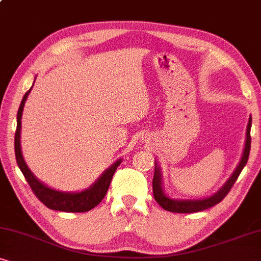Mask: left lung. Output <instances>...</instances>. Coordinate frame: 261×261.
<instances>
[{"label":"left lung","instance_id":"obj_1","mask_svg":"<svg viewBox=\"0 0 261 261\" xmlns=\"http://www.w3.org/2000/svg\"><path fill=\"white\" fill-rule=\"evenodd\" d=\"M251 125H252V118H249L248 125H247V139H246V145L244 150V155L240 161L239 166L236 169V171L233 172V175L230 176V178L226 182V185L219 190L215 195H213L208 199L204 200H193V201H177V200H171L168 196L164 195L163 189H162V183H161V171L159 167L155 163V172H153V178H152V190H153V197H155L156 202L159 203L163 209H166L168 212L172 213H195L201 212L204 209H208L213 207V205L218 204L219 202L225 199L227 194L229 193V190L232 189L234 183L239 177L240 172L242 169L246 166L248 161L249 156V150H251Z\"/></svg>","mask_w":261,"mask_h":261}]
</instances>
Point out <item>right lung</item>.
<instances>
[{
    "mask_svg": "<svg viewBox=\"0 0 261 261\" xmlns=\"http://www.w3.org/2000/svg\"><path fill=\"white\" fill-rule=\"evenodd\" d=\"M29 92H31V90H28L23 95L19 111H17V126L15 131V157L17 166H19L20 170L23 174L25 181H27L29 187H31L32 192L34 193V195L46 207L53 209V211L67 213H84L91 211L95 205L100 203V201L105 197L110 187V183H111V179L113 177V174H115L117 167L120 164V160L117 161L115 164H112L90 189L84 190L82 193H61L42 185L41 182L35 178V176L32 174L28 167L25 166L20 148L22 110H23L24 101L27 99Z\"/></svg>",
    "mask_w": 261,
    "mask_h": 261,
    "instance_id": "right-lung-1",
    "label": "right lung"
}]
</instances>
